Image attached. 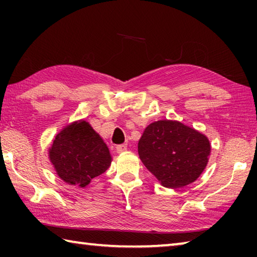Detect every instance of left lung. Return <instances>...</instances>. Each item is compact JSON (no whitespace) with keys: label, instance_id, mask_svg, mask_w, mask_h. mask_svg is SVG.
<instances>
[{"label":"left lung","instance_id":"obj_1","mask_svg":"<svg viewBox=\"0 0 257 257\" xmlns=\"http://www.w3.org/2000/svg\"><path fill=\"white\" fill-rule=\"evenodd\" d=\"M49 156L58 176L84 188L111 165V154L101 136L87 121L68 124L56 135Z\"/></svg>","mask_w":257,"mask_h":257}]
</instances>
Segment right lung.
Segmentation results:
<instances>
[{"mask_svg": "<svg viewBox=\"0 0 257 257\" xmlns=\"http://www.w3.org/2000/svg\"><path fill=\"white\" fill-rule=\"evenodd\" d=\"M210 153L206 136L171 120L147 125L138 143L142 162L167 188H180L196 180Z\"/></svg>", "mask_w": 257, "mask_h": 257, "instance_id": "add662e5", "label": "right lung"}]
</instances>
